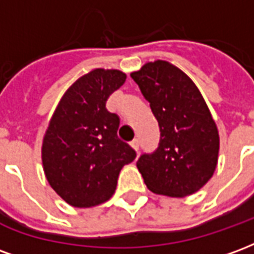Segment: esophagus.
<instances>
[{
    "instance_id": "esophagus-1",
    "label": "esophagus",
    "mask_w": 254,
    "mask_h": 254,
    "mask_svg": "<svg viewBox=\"0 0 254 254\" xmlns=\"http://www.w3.org/2000/svg\"><path fill=\"white\" fill-rule=\"evenodd\" d=\"M130 145H132L133 149H136V151H138V147H140V141H138V138H134L132 143H130Z\"/></svg>"
}]
</instances>
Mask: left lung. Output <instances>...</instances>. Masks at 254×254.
<instances>
[{"label": "left lung", "mask_w": 254, "mask_h": 254, "mask_svg": "<svg viewBox=\"0 0 254 254\" xmlns=\"http://www.w3.org/2000/svg\"><path fill=\"white\" fill-rule=\"evenodd\" d=\"M158 120L160 140L137 169L149 190L185 197L201 189L218 165L219 133L196 84L166 61L130 73Z\"/></svg>", "instance_id": "8db88e82"}]
</instances>
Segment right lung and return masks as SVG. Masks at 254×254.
<instances>
[{
  "label": "right lung",
  "instance_id": "obj_1",
  "mask_svg": "<svg viewBox=\"0 0 254 254\" xmlns=\"http://www.w3.org/2000/svg\"><path fill=\"white\" fill-rule=\"evenodd\" d=\"M127 80L116 69H94L73 83L53 114L42 145L50 187L73 207L89 208L116 191L120 171L136 151L118 137L120 117L106 102Z\"/></svg>",
  "mask_w": 254,
  "mask_h": 254
}]
</instances>
